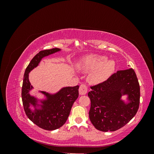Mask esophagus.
<instances>
[{"label":"esophagus","mask_w":154,"mask_h":154,"mask_svg":"<svg viewBox=\"0 0 154 154\" xmlns=\"http://www.w3.org/2000/svg\"><path fill=\"white\" fill-rule=\"evenodd\" d=\"M87 92V87L85 84H82L79 88V93L80 95H85Z\"/></svg>","instance_id":"esophagus-1"}]
</instances>
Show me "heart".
Segmentation results:
<instances>
[{
  "label": "heart",
  "instance_id": "heart-1",
  "mask_svg": "<svg viewBox=\"0 0 154 154\" xmlns=\"http://www.w3.org/2000/svg\"><path fill=\"white\" fill-rule=\"evenodd\" d=\"M107 60L102 55H87L79 60L78 67L83 71H91L88 76L90 83H99L109 78L115 70L114 61Z\"/></svg>",
  "mask_w": 154,
  "mask_h": 154
}]
</instances>
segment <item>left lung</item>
<instances>
[{"instance_id": "8db88e82", "label": "left lung", "mask_w": 154, "mask_h": 154, "mask_svg": "<svg viewBox=\"0 0 154 154\" xmlns=\"http://www.w3.org/2000/svg\"><path fill=\"white\" fill-rule=\"evenodd\" d=\"M91 88L88 93L91 102L88 114L96 129L116 131L137 113L140 88L134 69L119 71L104 82ZM123 96H126L125 100L122 98Z\"/></svg>"}]
</instances>
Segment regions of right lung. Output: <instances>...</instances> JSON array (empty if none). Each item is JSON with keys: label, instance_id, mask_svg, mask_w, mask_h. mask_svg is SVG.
Instances as JSON below:
<instances>
[{"label": "right lung", "instance_id": "obj_1", "mask_svg": "<svg viewBox=\"0 0 154 154\" xmlns=\"http://www.w3.org/2000/svg\"><path fill=\"white\" fill-rule=\"evenodd\" d=\"M61 51L53 48L40 51L27 67L23 80L22 99L26 114L32 123L46 130L58 129L66 123L72 106L78 97L79 86L64 87L55 93L38 91L44 97L38 98L30 94L34 87L31 85L29 74L38 67L44 58Z\"/></svg>", "mask_w": 154, "mask_h": 154}]
</instances>
